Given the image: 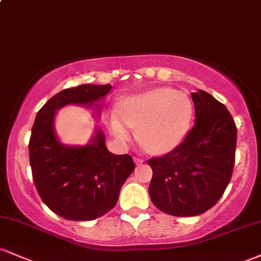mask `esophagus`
Masks as SVG:
<instances>
[{"label":"esophagus","mask_w":261,"mask_h":261,"mask_svg":"<svg viewBox=\"0 0 261 261\" xmlns=\"http://www.w3.org/2000/svg\"><path fill=\"white\" fill-rule=\"evenodd\" d=\"M134 162L136 164H141V163H143V160H142V158H139V157H134Z\"/></svg>","instance_id":"34e87169"}]
</instances>
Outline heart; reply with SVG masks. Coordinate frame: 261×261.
Masks as SVG:
<instances>
[{"label":"heart","mask_w":261,"mask_h":261,"mask_svg":"<svg viewBox=\"0 0 261 261\" xmlns=\"http://www.w3.org/2000/svg\"><path fill=\"white\" fill-rule=\"evenodd\" d=\"M193 118V101L185 93L155 88L125 98L120 109L108 114V126L121 143H127L137 127V139L151 153L166 154L184 141Z\"/></svg>","instance_id":"obj_1"}]
</instances>
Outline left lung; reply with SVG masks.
I'll list each match as a JSON object with an SVG mask.
<instances>
[{
	"label": "left lung",
	"mask_w": 261,
	"mask_h": 261,
	"mask_svg": "<svg viewBox=\"0 0 261 261\" xmlns=\"http://www.w3.org/2000/svg\"><path fill=\"white\" fill-rule=\"evenodd\" d=\"M195 125L169 153L148 160L149 197L176 217L197 216L223 195L234 166L237 127L227 108L207 92L191 93Z\"/></svg>",
	"instance_id": "left-lung-1"
}]
</instances>
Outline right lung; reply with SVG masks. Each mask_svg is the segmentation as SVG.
I'll return each instance as SVG.
<instances>
[{"label":"right lung","mask_w":261,"mask_h":261,"mask_svg":"<svg viewBox=\"0 0 261 261\" xmlns=\"http://www.w3.org/2000/svg\"><path fill=\"white\" fill-rule=\"evenodd\" d=\"M110 85H81L50 98L38 112L29 140L33 180L45 205L70 221H92L116 205L120 189L135 169L128 154L108 151L106 135L95 127L85 146L60 142L56 112L66 106L94 108L110 92Z\"/></svg>","instance_id":"obj_1"}]
</instances>
